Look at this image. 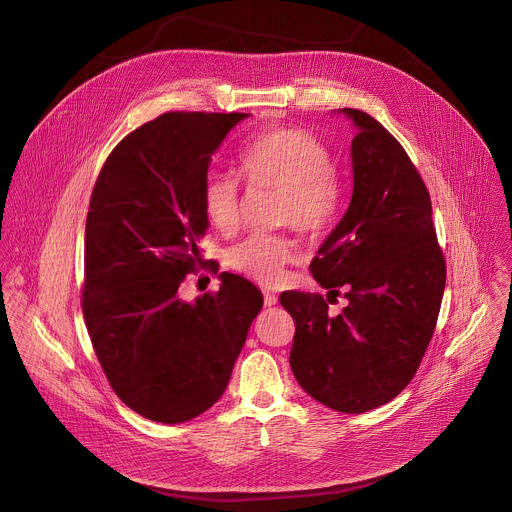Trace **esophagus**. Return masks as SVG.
I'll list each match as a JSON object with an SVG mask.
<instances>
[{
  "instance_id": "esophagus-1",
  "label": "esophagus",
  "mask_w": 512,
  "mask_h": 512,
  "mask_svg": "<svg viewBox=\"0 0 512 512\" xmlns=\"http://www.w3.org/2000/svg\"><path fill=\"white\" fill-rule=\"evenodd\" d=\"M265 306H275L277 304V296L275 294H271V291H265Z\"/></svg>"
}]
</instances>
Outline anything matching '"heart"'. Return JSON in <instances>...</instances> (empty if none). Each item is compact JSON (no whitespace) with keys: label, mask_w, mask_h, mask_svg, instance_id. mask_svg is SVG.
<instances>
[{"label":"heart","mask_w":512,"mask_h":512,"mask_svg":"<svg viewBox=\"0 0 512 512\" xmlns=\"http://www.w3.org/2000/svg\"><path fill=\"white\" fill-rule=\"evenodd\" d=\"M241 168L251 186L269 188L283 196L279 221L304 233H320L330 225L338 208L334 160L326 145L302 129H275L253 139ZM206 221L221 233H233L241 216V196L235 178L210 174L202 184ZM298 257L296 245L271 235H251L231 249L229 263L235 271L275 285L285 275V265Z\"/></svg>","instance_id":"heart-1"}]
</instances>
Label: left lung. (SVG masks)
Returning <instances> with one entry per match:
<instances>
[{
    "label": "left lung",
    "mask_w": 512,
    "mask_h": 512,
    "mask_svg": "<svg viewBox=\"0 0 512 512\" xmlns=\"http://www.w3.org/2000/svg\"><path fill=\"white\" fill-rule=\"evenodd\" d=\"M350 143V204L320 245L314 279L348 300L338 316L322 296L285 291L296 322L289 367L318 403L364 413L395 399L413 379L440 314L446 261L437 247L429 192L401 143L369 113L334 109Z\"/></svg>",
    "instance_id": "8db88e82"
}]
</instances>
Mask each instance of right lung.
Returning <instances> with one entry per match:
<instances>
[{
  "instance_id": "right-lung-1",
  "label": "right lung",
  "mask_w": 512,
  "mask_h": 512,
  "mask_svg": "<svg viewBox=\"0 0 512 512\" xmlns=\"http://www.w3.org/2000/svg\"><path fill=\"white\" fill-rule=\"evenodd\" d=\"M249 113H166L107 158L87 214L83 314L117 397L160 423H184L225 393L261 291L221 273L216 294L184 302L208 231L202 184L212 154Z\"/></svg>"
}]
</instances>
